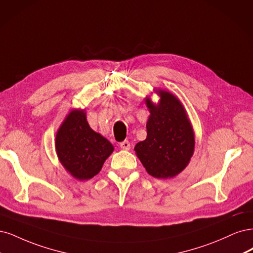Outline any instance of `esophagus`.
<instances>
[{
  "label": "esophagus",
  "mask_w": 253,
  "mask_h": 253,
  "mask_svg": "<svg viewBox=\"0 0 253 253\" xmlns=\"http://www.w3.org/2000/svg\"><path fill=\"white\" fill-rule=\"evenodd\" d=\"M120 147L123 150H129L130 149V143L125 140V141L120 143Z\"/></svg>",
  "instance_id": "esophagus-1"
}]
</instances>
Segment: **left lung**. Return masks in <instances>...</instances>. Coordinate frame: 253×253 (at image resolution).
I'll list each match as a JSON object with an SVG mask.
<instances>
[{"instance_id": "1", "label": "left lung", "mask_w": 253, "mask_h": 253, "mask_svg": "<svg viewBox=\"0 0 253 253\" xmlns=\"http://www.w3.org/2000/svg\"><path fill=\"white\" fill-rule=\"evenodd\" d=\"M159 105L146 99L150 109L147 137L134 150L147 172L157 178L173 177L188 165L194 150L192 127L181 102L167 91L160 90Z\"/></svg>"}]
</instances>
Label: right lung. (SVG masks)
Returning a JSON list of instances; mask_svg holds the SVG:
<instances>
[{
	"mask_svg": "<svg viewBox=\"0 0 253 253\" xmlns=\"http://www.w3.org/2000/svg\"><path fill=\"white\" fill-rule=\"evenodd\" d=\"M55 148L62 165L78 180H89L100 172L113 146L89 127L83 110H72L60 127Z\"/></svg>",
	"mask_w": 253,
	"mask_h": 253,
	"instance_id": "1",
	"label": "right lung"
}]
</instances>
